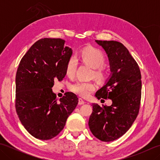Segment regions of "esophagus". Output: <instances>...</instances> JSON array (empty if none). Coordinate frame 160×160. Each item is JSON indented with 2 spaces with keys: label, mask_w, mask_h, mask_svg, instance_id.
<instances>
[{
  "label": "esophagus",
  "mask_w": 160,
  "mask_h": 160,
  "mask_svg": "<svg viewBox=\"0 0 160 160\" xmlns=\"http://www.w3.org/2000/svg\"><path fill=\"white\" fill-rule=\"evenodd\" d=\"M84 103H85V102H84L82 98H79V100H78V104L80 105H82V104H84Z\"/></svg>",
  "instance_id": "34e87169"
}]
</instances>
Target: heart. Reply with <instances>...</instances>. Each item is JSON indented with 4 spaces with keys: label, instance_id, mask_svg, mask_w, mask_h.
<instances>
[{
    "label": "heart",
    "instance_id": "b5f03b06",
    "mask_svg": "<svg viewBox=\"0 0 160 160\" xmlns=\"http://www.w3.org/2000/svg\"><path fill=\"white\" fill-rule=\"evenodd\" d=\"M78 57L84 63L93 68V77L100 82L106 80L107 71L104 66L106 59L104 53L100 49L94 47H87L82 50ZM78 66V62L76 57H71L68 60L66 67V71L68 76L73 77L76 73ZM96 85L94 82L82 81H78L71 84L70 87L71 91L81 97L89 96L90 93L96 90Z\"/></svg>",
    "mask_w": 160,
    "mask_h": 160
}]
</instances>
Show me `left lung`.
Masks as SVG:
<instances>
[{"label":"left lung","instance_id":"obj_1","mask_svg":"<svg viewBox=\"0 0 160 160\" xmlns=\"http://www.w3.org/2000/svg\"><path fill=\"white\" fill-rule=\"evenodd\" d=\"M103 47L109 59L112 75L96 96L111 99L109 107L93 104L89 120V128L95 137L111 142L122 136L136 119L142 96L140 67L123 44L114 40H96Z\"/></svg>","mask_w":160,"mask_h":160}]
</instances>
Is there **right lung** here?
<instances>
[{
	"mask_svg": "<svg viewBox=\"0 0 160 160\" xmlns=\"http://www.w3.org/2000/svg\"><path fill=\"white\" fill-rule=\"evenodd\" d=\"M72 49L60 38H42L30 47L19 64L16 76L15 107L24 127L39 140H50L64 128L76 108L78 98L67 92L56 100L54 80L67 73Z\"/></svg>",
	"mask_w": 160,
	"mask_h": 160,
	"instance_id": "obj_1",
	"label": "right lung"
}]
</instances>
